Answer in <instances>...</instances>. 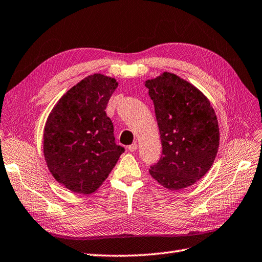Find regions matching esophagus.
<instances>
[{"label": "esophagus", "instance_id": "obj_1", "mask_svg": "<svg viewBox=\"0 0 262 262\" xmlns=\"http://www.w3.org/2000/svg\"><path fill=\"white\" fill-rule=\"evenodd\" d=\"M127 149H129V151H130V152H135V151H137V149H138V143H137V142H133L131 145L127 146Z\"/></svg>", "mask_w": 262, "mask_h": 262}]
</instances>
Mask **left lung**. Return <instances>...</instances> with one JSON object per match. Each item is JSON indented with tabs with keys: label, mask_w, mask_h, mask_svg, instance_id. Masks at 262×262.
Instances as JSON below:
<instances>
[{
	"label": "left lung",
	"mask_w": 262,
	"mask_h": 262,
	"mask_svg": "<svg viewBox=\"0 0 262 262\" xmlns=\"http://www.w3.org/2000/svg\"><path fill=\"white\" fill-rule=\"evenodd\" d=\"M155 104L162 156L149 172L169 190L184 189L211 168L219 148V125L210 101L179 76L164 72L145 81Z\"/></svg>",
	"instance_id": "obj_1"
}]
</instances>
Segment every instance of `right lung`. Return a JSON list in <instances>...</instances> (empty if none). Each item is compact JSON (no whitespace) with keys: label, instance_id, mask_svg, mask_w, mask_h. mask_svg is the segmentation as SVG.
Here are the masks:
<instances>
[{"label":"right lung","instance_id":"right-lung-1","mask_svg":"<svg viewBox=\"0 0 262 262\" xmlns=\"http://www.w3.org/2000/svg\"><path fill=\"white\" fill-rule=\"evenodd\" d=\"M116 79L89 75L63 95L49 114L43 152L48 168L63 187L80 194L99 189L124 148L116 143L105 109Z\"/></svg>","mask_w":262,"mask_h":262}]
</instances>
